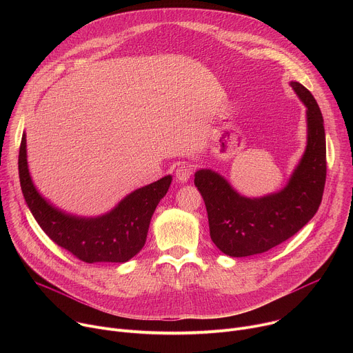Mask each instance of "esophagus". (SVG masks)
<instances>
[{
    "instance_id": "esophagus-1",
    "label": "esophagus",
    "mask_w": 353,
    "mask_h": 353,
    "mask_svg": "<svg viewBox=\"0 0 353 353\" xmlns=\"http://www.w3.org/2000/svg\"><path fill=\"white\" fill-rule=\"evenodd\" d=\"M192 174V169L187 165H181L176 169V179L180 181V183H187L190 180Z\"/></svg>"
}]
</instances>
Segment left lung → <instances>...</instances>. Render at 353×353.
Segmentation results:
<instances>
[{"mask_svg":"<svg viewBox=\"0 0 353 353\" xmlns=\"http://www.w3.org/2000/svg\"><path fill=\"white\" fill-rule=\"evenodd\" d=\"M290 86L306 106L307 143L282 190L248 198L211 169H199L194 174V184L207 207L211 239L226 256L265 253L297 233L321 204L327 176L323 114L303 85L292 81Z\"/></svg>","mask_w":353,"mask_h":353,"instance_id":"left-lung-1","label":"left lung"}]
</instances>
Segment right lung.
<instances>
[{"label": "right lung", "instance_id": "1", "mask_svg": "<svg viewBox=\"0 0 353 353\" xmlns=\"http://www.w3.org/2000/svg\"><path fill=\"white\" fill-rule=\"evenodd\" d=\"M18 168L25 201L39 226L56 244L89 264L125 263L137 256L146 241L150 219L172 183L168 174L134 190L103 215L78 216L57 208L37 191L28 168L25 132Z\"/></svg>", "mask_w": 353, "mask_h": 353}]
</instances>
